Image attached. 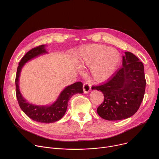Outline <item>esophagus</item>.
<instances>
[{
    "instance_id": "34e87169",
    "label": "esophagus",
    "mask_w": 159,
    "mask_h": 159,
    "mask_svg": "<svg viewBox=\"0 0 159 159\" xmlns=\"http://www.w3.org/2000/svg\"><path fill=\"white\" fill-rule=\"evenodd\" d=\"M83 90H84V93H88L89 91L91 90V85L88 82H84V85H83Z\"/></svg>"
}]
</instances>
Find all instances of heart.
Returning <instances> with one entry per match:
<instances>
[{"label": "heart", "instance_id": "b5f03b06", "mask_svg": "<svg viewBox=\"0 0 159 159\" xmlns=\"http://www.w3.org/2000/svg\"><path fill=\"white\" fill-rule=\"evenodd\" d=\"M81 64L90 67L92 79L103 82L114 73L120 61V55L115 49L94 44L82 49L78 55Z\"/></svg>", "mask_w": 159, "mask_h": 159}]
</instances>
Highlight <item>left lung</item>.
I'll use <instances>...</instances> for the list:
<instances>
[{
  "label": "left lung",
  "mask_w": 159,
  "mask_h": 159,
  "mask_svg": "<svg viewBox=\"0 0 159 159\" xmlns=\"http://www.w3.org/2000/svg\"><path fill=\"white\" fill-rule=\"evenodd\" d=\"M122 66L107 80L92 89L102 91L104 99L97 109L101 118L119 120L134 115L143 101L146 79L144 65L130 52H125Z\"/></svg>",
  "instance_id": "8db88e82"
}]
</instances>
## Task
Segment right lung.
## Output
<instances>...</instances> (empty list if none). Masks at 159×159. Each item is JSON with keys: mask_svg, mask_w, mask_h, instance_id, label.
Listing matches in <instances>:
<instances>
[{"mask_svg": "<svg viewBox=\"0 0 159 159\" xmlns=\"http://www.w3.org/2000/svg\"><path fill=\"white\" fill-rule=\"evenodd\" d=\"M44 53H46L44 45H40L30 49L22 58L16 74V96L21 110L28 117L39 122L52 123L59 120L63 117L68 107V102L71 97L76 93H83V84L81 82H77L66 87L62 91L57 101L50 106H39L27 102L22 97L19 87V78L21 69L26 62Z\"/></svg>", "mask_w": 159, "mask_h": 159, "instance_id": "obj_1", "label": "right lung"}]
</instances>
